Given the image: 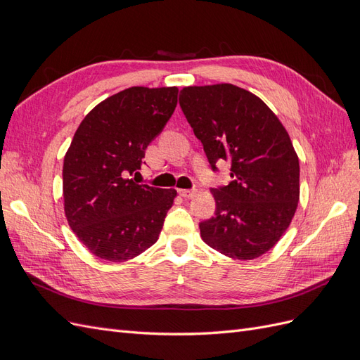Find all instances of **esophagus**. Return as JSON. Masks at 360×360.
I'll return each instance as SVG.
<instances>
[{"label": "esophagus", "mask_w": 360, "mask_h": 360, "mask_svg": "<svg viewBox=\"0 0 360 360\" xmlns=\"http://www.w3.org/2000/svg\"><path fill=\"white\" fill-rule=\"evenodd\" d=\"M179 193L183 198H193L197 195V189H180Z\"/></svg>", "instance_id": "1"}]
</instances>
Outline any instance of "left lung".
Segmentation results:
<instances>
[{"instance_id": "1", "label": "left lung", "mask_w": 360, "mask_h": 360, "mask_svg": "<svg viewBox=\"0 0 360 360\" xmlns=\"http://www.w3.org/2000/svg\"><path fill=\"white\" fill-rule=\"evenodd\" d=\"M180 106L209 159L231 163V181L213 188L216 212L202 240L226 257L254 259L274 248L299 202V158L270 108L240 86H184Z\"/></svg>"}]
</instances>
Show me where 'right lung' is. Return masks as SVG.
Instances as JSON below:
<instances>
[{"mask_svg": "<svg viewBox=\"0 0 360 360\" xmlns=\"http://www.w3.org/2000/svg\"><path fill=\"white\" fill-rule=\"evenodd\" d=\"M177 86H130L85 115L64 156V212L102 259L126 261L155 245L176 189L138 184L146 148L177 106Z\"/></svg>", "mask_w": 360, "mask_h": 360, "instance_id": "add662e5", "label": "right lung"}]
</instances>
